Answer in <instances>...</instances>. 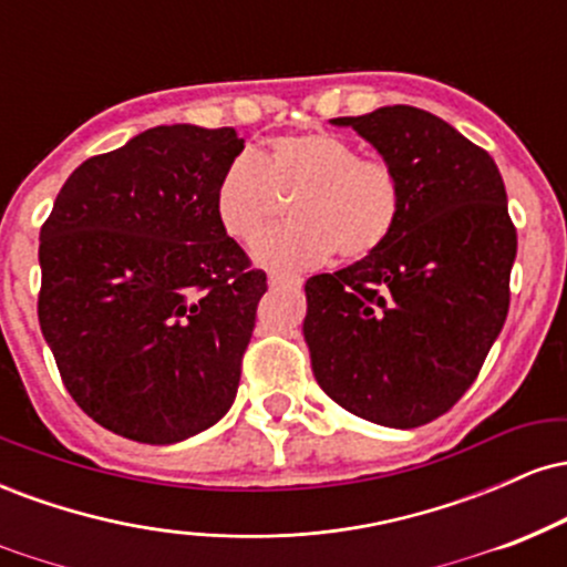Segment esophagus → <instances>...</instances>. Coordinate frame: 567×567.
I'll list each match as a JSON object with an SVG mask.
<instances>
[{"instance_id": "34e87169", "label": "esophagus", "mask_w": 567, "mask_h": 567, "mask_svg": "<svg viewBox=\"0 0 567 567\" xmlns=\"http://www.w3.org/2000/svg\"><path fill=\"white\" fill-rule=\"evenodd\" d=\"M292 285H298V279H288V277H282V275H269V288L271 290L292 288Z\"/></svg>"}]
</instances>
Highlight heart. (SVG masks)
<instances>
[{
	"mask_svg": "<svg viewBox=\"0 0 567 567\" xmlns=\"http://www.w3.org/2000/svg\"><path fill=\"white\" fill-rule=\"evenodd\" d=\"M290 199L292 224L266 234L256 261L271 271L315 269L338 250L347 261L389 243L402 213L400 175L389 162L362 157L341 135H279L264 154H237L218 175L213 210L234 243L252 245Z\"/></svg>",
	"mask_w": 567,
	"mask_h": 567,
	"instance_id": "obj_1",
	"label": "heart"
}]
</instances>
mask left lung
<instances>
[{
  "label": "left lung",
  "mask_w": 567,
  "mask_h": 567,
  "mask_svg": "<svg viewBox=\"0 0 567 567\" xmlns=\"http://www.w3.org/2000/svg\"><path fill=\"white\" fill-rule=\"evenodd\" d=\"M330 122L394 167L402 213L373 256L306 279L311 370L360 419L429 424L472 386L509 311L517 229L504 181L485 148L424 109Z\"/></svg>",
  "instance_id": "obj_1"
}]
</instances>
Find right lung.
Masks as SVG:
<instances>
[{"mask_svg": "<svg viewBox=\"0 0 567 567\" xmlns=\"http://www.w3.org/2000/svg\"><path fill=\"white\" fill-rule=\"evenodd\" d=\"M234 127L159 125L82 162L39 231V324L95 424L146 445L210 429L237 396L266 275L218 226Z\"/></svg>", "mask_w": 567, "mask_h": 567, "instance_id": "add662e5", "label": "right lung"}]
</instances>
